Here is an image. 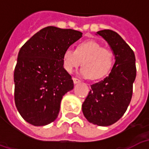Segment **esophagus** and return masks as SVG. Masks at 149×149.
Returning <instances> with one entry per match:
<instances>
[{
  "mask_svg": "<svg viewBox=\"0 0 149 149\" xmlns=\"http://www.w3.org/2000/svg\"><path fill=\"white\" fill-rule=\"evenodd\" d=\"M72 80H73V82H74V84H77V83H79V82H81V81L77 79V78L73 77L72 78Z\"/></svg>",
  "mask_w": 149,
  "mask_h": 149,
  "instance_id": "obj_1",
  "label": "esophagus"
}]
</instances>
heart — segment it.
I'll return each instance as SVG.
<instances>
[{"mask_svg": "<svg viewBox=\"0 0 149 149\" xmlns=\"http://www.w3.org/2000/svg\"><path fill=\"white\" fill-rule=\"evenodd\" d=\"M81 61L83 66L80 70L81 76L98 80L111 71L115 55L109 48L102 47L99 42L90 40L78 44L75 51L67 49L62 56L63 68L69 73L77 68Z\"/></svg>", "mask_w": 149, "mask_h": 149, "instance_id": "obj_1", "label": "heart"}]
</instances>
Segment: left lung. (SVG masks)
Segmentation results:
<instances>
[{"label": "left lung", "instance_id": "obj_1", "mask_svg": "<svg viewBox=\"0 0 149 149\" xmlns=\"http://www.w3.org/2000/svg\"><path fill=\"white\" fill-rule=\"evenodd\" d=\"M97 35L109 45L115 63L108 77L91 85L82 112L88 122L109 126L121 118L130 104L136 76V58L132 49L117 33L104 29L98 31Z\"/></svg>", "mask_w": 149, "mask_h": 149}]
</instances>
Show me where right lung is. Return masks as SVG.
<instances>
[{
    "label": "right lung",
    "instance_id": "obj_1",
    "mask_svg": "<svg viewBox=\"0 0 149 149\" xmlns=\"http://www.w3.org/2000/svg\"><path fill=\"white\" fill-rule=\"evenodd\" d=\"M81 37L80 31L48 26L21 48L14 69V100L28 123L44 126L56 119L62 97L74 86L63 68L62 56Z\"/></svg>",
    "mask_w": 149,
    "mask_h": 149
}]
</instances>
